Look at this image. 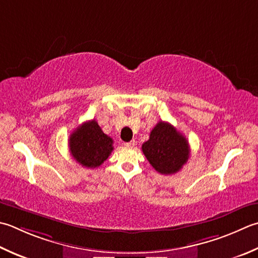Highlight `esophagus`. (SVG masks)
<instances>
[{"instance_id": "obj_1", "label": "esophagus", "mask_w": 258, "mask_h": 258, "mask_svg": "<svg viewBox=\"0 0 258 258\" xmlns=\"http://www.w3.org/2000/svg\"><path fill=\"white\" fill-rule=\"evenodd\" d=\"M124 145L126 146V148H133V146L135 145V141H131V142H126V143H124Z\"/></svg>"}]
</instances>
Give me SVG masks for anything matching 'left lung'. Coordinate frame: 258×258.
Here are the masks:
<instances>
[{
  "label": "left lung",
  "instance_id": "8db88e82",
  "mask_svg": "<svg viewBox=\"0 0 258 258\" xmlns=\"http://www.w3.org/2000/svg\"><path fill=\"white\" fill-rule=\"evenodd\" d=\"M142 151L150 164L161 174H174L190 155L188 141L168 122H159L143 143Z\"/></svg>",
  "mask_w": 258,
  "mask_h": 258
}]
</instances>
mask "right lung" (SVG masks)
Instances as JSON below:
<instances>
[{
    "instance_id": "1",
    "label": "right lung",
    "mask_w": 258,
    "mask_h": 258,
    "mask_svg": "<svg viewBox=\"0 0 258 258\" xmlns=\"http://www.w3.org/2000/svg\"><path fill=\"white\" fill-rule=\"evenodd\" d=\"M73 158L85 168H97L114 150L113 140L106 135L95 119L76 128L69 138Z\"/></svg>"
}]
</instances>
